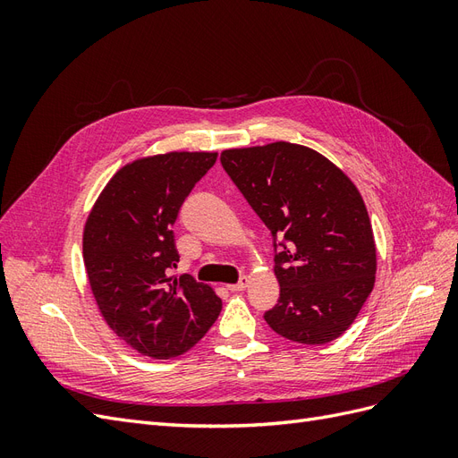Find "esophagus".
Segmentation results:
<instances>
[{"label":"esophagus","mask_w":458,"mask_h":458,"mask_svg":"<svg viewBox=\"0 0 458 458\" xmlns=\"http://www.w3.org/2000/svg\"><path fill=\"white\" fill-rule=\"evenodd\" d=\"M246 286H248V276H241L239 283L227 284V290H231V293H241V290H244Z\"/></svg>","instance_id":"obj_1"}]
</instances>
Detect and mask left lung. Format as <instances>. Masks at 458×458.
I'll list each match as a JSON object with an SVG mask.
<instances>
[{
	"label": "left lung",
	"instance_id": "8db88e82",
	"mask_svg": "<svg viewBox=\"0 0 458 458\" xmlns=\"http://www.w3.org/2000/svg\"><path fill=\"white\" fill-rule=\"evenodd\" d=\"M219 160L273 237L281 296L263 318L298 344L344 335L377 273L370 219L350 177L313 148L286 141L229 148Z\"/></svg>",
	"mask_w": 458,
	"mask_h": 458
}]
</instances>
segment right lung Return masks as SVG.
<instances>
[{
    "mask_svg": "<svg viewBox=\"0 0 458 458\" xmlns=\"http://www.w3.org/2000/svg\"><path fill=\"white\" fill-rule=\"evenodd\" d=\"M217 152H168L123 165L86 221L84 263L106 325L135 352L170 359L191 350L221 311L214 290L177 266L174 224Z\"/></svg>",
    "mask_w": 458,
    "mask_h": 458,
    "instance_id": "obj_1",
    "label": "right lung"
}]
</instances>
